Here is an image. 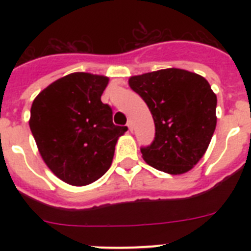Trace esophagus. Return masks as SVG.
<instances>
[{
	"label": "esophagus",
	"mask_w": 251,
	"mask_h": 251,
	"mask_svg": "<svg viewBox=\"0 0 251 251\" xmlns=\"http://www.w3.org/2000/svg\"><path fill=\"white\" fill-rule=\"evenodd\" d=\"M127 127H128V129H129L130 132H132V130H133V123H132V121H128Z\"/></svg>",
	"instance_id": "esophagus-1"
}]
</instances>
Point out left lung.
<instances>
[{"instance_id":"1","label":"left lung","mask_w":251,"mask_h":251,"mask_svg":"<svg viewBox=\"0 0 251 251\" xmlns=\"http://www.w3.org/2000/svg\"><path fill=\"white\" fill-rule=\"evenodd\" d=\"M150 108L154 139L141 147L148 165L171 175L191 170L202 158L216 127L217 99L205 77L182 69H163L129 79Z\"/></svg>"}]
</instances>
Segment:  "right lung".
<instances>
[{
    "instance_id": "add662e5",
    "label": "right lung",
    "mask_w": 251,
    "mask_h": 251,
    "mask_svg": "<svg viewBox=\"0 0 251 251\" xmlns=\"http://www.w3.org/2000/svg\"><path fill=\"white\" fill-rule=\"evenodd\" d=\"M108 77L73 73L44 89L31 106L30 129L40 154L60 179L85 186L112 165L119 136L113 110L100 97Z\"/></svg>"
}]
</instances>
